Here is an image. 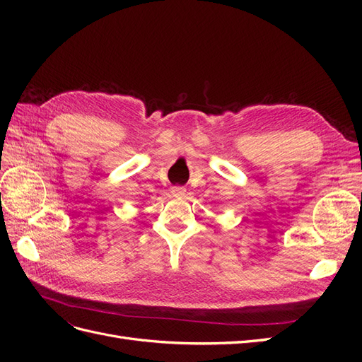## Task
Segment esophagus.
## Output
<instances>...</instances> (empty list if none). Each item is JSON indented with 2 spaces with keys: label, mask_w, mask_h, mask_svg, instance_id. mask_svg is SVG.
<instances>
[{
  "label": "esophagus",
  "mask_w": 362,
  "mask_h": 362,
  "mask_svg": "<svg viewBox=\"0 0 362 362\" xmlns=\"http://www.w3.org/2000/svg\"><path fill=\"white\" fill-rule=\"evenodd\" d=\"M170 192H172L173 196H177V198H178V196L181 198V196L185 194V189L181 187V185H173V187L170 189Z\"/></svg>",
  "instance_id": "esophagus-1"
}]
</instances>
